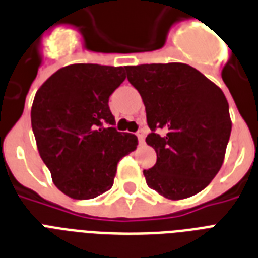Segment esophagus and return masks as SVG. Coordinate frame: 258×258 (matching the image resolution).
<instances>
[{"instance_id":"1","label":"esophagus","mask_w":258,"mask_h":258,"mask_svg":"<svg viewBox=\"0 0 258 258\" xmlns=\"http://www.w3.org/2000/svg\"><path fill=\"white\" fill-rule=\"evenodd\" d=\"M137 137H138V141H139V143H141V145H143V143H145V138H146L145 130H139V131L137 133Z\"/></svg>"}]
</instances>
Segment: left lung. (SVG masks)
I'll list each match as a JSON object with an SVG mask.
<instances>
[{
	"label": "left lung",
	"mask_w": 258,
	"mask_h": 258,
	"mask_svg": "<svg viewBox=\"0 0 258 258\" xmlns=\"http://www.w3.org/2000/svg\"><path fill=\"white\" fill-rule=\"evenodd\" d=\"M141 93L151 133L146 142L157 163L143 170L146 182L169 200H183L208 186L224 163L232 121L220 87L182 64L125 67Z\"/></svg>",
	"instance_id": "obj_1"
}]
</instances>
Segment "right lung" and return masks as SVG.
Instances as JSON below:
<instances>
[{
    "label": "right lung",
    "mask_w": 258,
    "mask_h": 258,
    "mask_svg": "<svg viewBox=\"0 0 258 258\" xmlns=\"http://www.w3.org/2000/svg\"><path fill=\"white\" fill-rule=\"evenodd\" d=\"M123 67L72 64L54 72L36 93L32 130L56 187L75 200H91L112 187L117 163L137 149L138 138L119 133L109 96Z\"/></svg>",
    "instance_id": "right-lung-1"
}]
</instances>
